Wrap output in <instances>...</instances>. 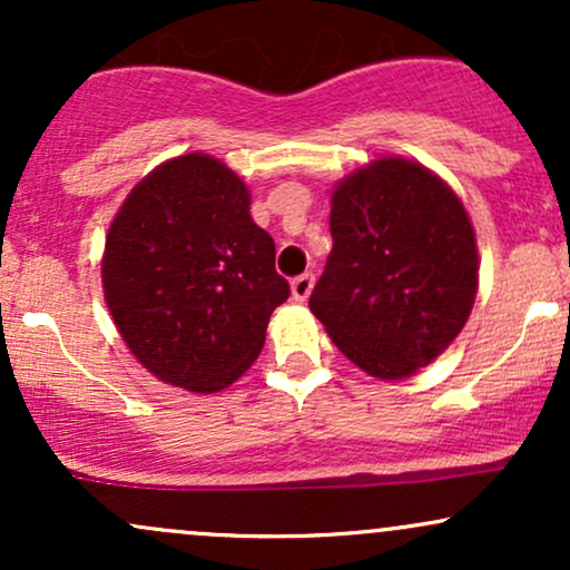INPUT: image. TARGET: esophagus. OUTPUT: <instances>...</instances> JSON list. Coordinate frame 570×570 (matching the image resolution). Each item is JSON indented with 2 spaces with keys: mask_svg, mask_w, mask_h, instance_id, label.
I'll return each instance as SVG.
<instances>
[{
  "mask_svg": "<svg viewBox=\"0 0 570 570\" xmlns=\"http://www.w3.org/2000/svg\"><path fill=\"white\" fill-rule=\"evenodd\" d=\"M311 289H313V273H303V276L294 278L292 281L294 303H305V299L311 297Z\"/></svg>",
  "mask_w": 570,
  "mask_h": 570,
  "instance_id": "1",
  "label": "esophagus"
}]
</instances>
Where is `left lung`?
<instances>
[{"label": "left lung", "instance_id": "obj_1", "mask_svg": "<svg viewBox=\"0 0 570 570\" xmlns=\"http://www.w3.org/2000/svg\"><path fill=\"white\" fill-rule=\"evenodd\" d=\"M332 252L311 311L356 367L399 381L458 337L476 294V244L440 176L383 158L332 195Z\"/></svg>", "mask_w": 570, "mask_h": 570}]
</instances>
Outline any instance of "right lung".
<instances>
[{
	"instance_id": "right-lung-1",
	"label": "right lung",
	"mask_w": 570,
	"mask_h": 570,
	"mask_svg": "<svg viewBox=\"0 0 570 570\" xmlns=\"http://www.w3.org/2000/svg\"><path fill=\"white\" fill-rule=\"evenodd\" d=\"M101 278L130 353L163 383L198 394L252 367L271 313L289 297L246 185L200 153L163 163L130 189L109 227Z\"/></svg>"
}]
</instances>
